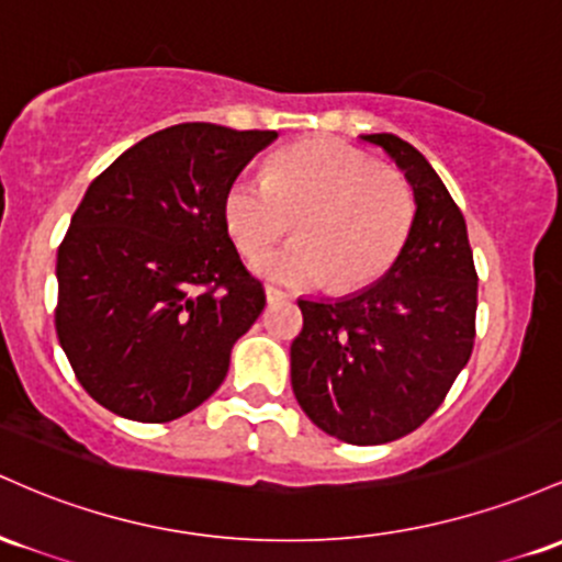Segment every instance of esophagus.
I'll list each match as a JSON object with an SVG mask.
<instances>
[{
	"instance_id": "34e87169",
	"label": "esophagus",
	"mask_w": 562,
	"mask_h": 562,
	"mask_svg": "<svg viewBox=\"0 0 562 562\" xmlns=\"http://www.w3.org/2000/svg\"><path fill=\"white\" fill-rule=\"evenodd\" d=\"M265 300H268L270 305H273V302L289 300V294L283 292V289H279V286H265Z\"/></svg>"
}]
</instances>
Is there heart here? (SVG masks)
Here are the masks:
<instances>
[{
    "label": "heart",
    "mask_w": 562,
    "mask_h": 562,
    "mask_svg": "<svg viewBox=\"0 0 562 562\" xmlns=\"http://www.w3.org/2000/svg\"><path fill=\"white\" fill-rule=\"evenodd\" d=\"M299 220L301 241L257 257L262 279L352 292L382 279L406 249L417 196L401 169L337 137L283 148L268 175H238L223 196V223L241 255H259Z\"/></svg>",
    "instance_id": "obj_1"
}]
</instances>
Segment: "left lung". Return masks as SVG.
Segmentation results:
<instances>
[{
	"label": "left lung",
	"instance_id": "left-lung-1",
	"mask_svg": "<svg viewBox=\"0 0 562 562\" xmlns=\"http://www.w3.org/2000/svg\"><path fill=\"white\" fill-rule=\"evenodd\" d=\"M406 172L417 223L382 281L339 302L300 300L292 387L313 425L352 446L414 432L449 395L475 345L477 270L464 214L425 156L366 135Z\"/></svg>",
	"mask_w": 562,
	"mask_h": 562
}]
</instances>
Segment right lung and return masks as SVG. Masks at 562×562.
Wrapping results in <instances>:
<instances>
[{"label": "right lung", "mask_w": 562, "mask_h": 562, "mask_svg": "<svg viewBox=\"0 0 562 562\" xmlns=\"http://www.w3.org/2000/svg\"><path fill=\"white\" fill-rule=\"evenodd\" d=\"M273 130L188 122L124 150L87 188L58 247L55 331L81 387L135 422H172L228 374L262 283L223 196Z\"/></svg>", "instance_id": "right-lung-1"}]
</instances>
